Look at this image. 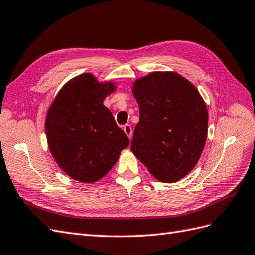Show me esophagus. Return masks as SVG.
Returning a JSON list of instances; mask_svg holds the SVG:
<instances>
[{
	"mask_svg": "<svg viewBox=\"0 0 255 255\" xmlns=\"http://www.w3.org/2000/svg\"><path fill=\"white\" fill-rule=\"evenodd\" d=\"M123 130H124V132L127 134V136H128L129 139L132 138V127H131V125H129V124H126V125H124Z\"/></svg>",
	"mask_w": 255,
	"mask_h": 255,
	"instance_id": "34e87169",
	"label": "esophagus"
}]
</instances>
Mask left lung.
Instances as JSON below:
<instances>
[{"instance_id":"left-lung-1","label":"left lung","mask_w":255,"mask_h":255,"mask_svg":"<svg viewBox=\"0 0 255 255\" xmlns=\"http://www.w3.org/2000/svg\"><path fill=\"white\" fill-rule=\"evenodd\" d=\"M139 103L131 151L154 178L174 183L190 173L204 151L208 110L199 91L177 72H152L135 80Z\"/></svg>"}]
</instances>
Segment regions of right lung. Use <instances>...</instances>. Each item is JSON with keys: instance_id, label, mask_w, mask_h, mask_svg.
<instances>
[{"instance_id": "1", "label": "right lung", "mask_w": 255, "mask_h": 255, "mask_svg": "<svg viewBox=\"0 0 255 255\" xmlns=\"http://www.w3.org/2000/svg\"><path fill=\"white\" fill-rule=\"evenodd\" d=\"M115 89L113 82L80 74L63 85L48 108L45 131L49 151L61 170L82 183L102 179L129 145L103 104Z\"/></svg>"}]
</instances>
